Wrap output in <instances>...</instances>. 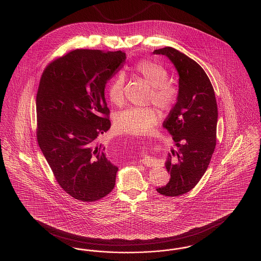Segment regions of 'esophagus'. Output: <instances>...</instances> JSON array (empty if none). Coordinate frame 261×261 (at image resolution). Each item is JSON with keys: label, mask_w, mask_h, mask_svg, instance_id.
<instances>
[{"label": "esophagus", "mask_w": 261, "mask_h": 261, "mask_svg": "<svg viewBox=\"0 0 261 261\" xmlns=\"http://www.w3.org/2000/svg\"><path fill=\"white\" fill-rule=\"evenodd\" d=\"M141 162L143 163V164H145L146 166H155V164L158 163V162H156V160L154 159V158H151V156H145L142 161H141Z\"/></svg>", "instance_id": "1"}]
</instances>
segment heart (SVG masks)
Listing matches in <instances>:
<instances>
[{"label": "heart", "instance_id": "obj_1", "mask_svg": "<svg viewBox=\"0 0 261 261\" xmlns=\"http://www.w3.org/2000/svg\"><path fill=\"white\" fill-rule=\"evenodd\" d=\"M131 74L140 78L150 86L149 99L162 112L173 109L179 97V89L170 81L167 69L158 62L141 60L131 69ZM125 78L122 74L115 75L107 88V94L112 103L122 105L124 100ZM160 115L150 107H129L118 112L114 118L117 130L140 135L148 132L158 122Z\"/></svg>", "mask_w": 261, "mask_h": 261}]
</instances>
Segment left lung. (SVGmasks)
Here are the masks:
<instances>
[{"label":"left lung","instance_id":"left-lung-1","mask_svg":"<svg viewBox=\"0 0 261 261\" xmlns=\"http://www.w3.org/2000/svg\"><path fill=\"white\" fill-rule=\"evenodd\" d=\"M167 57L179 74V97L162 126L178 150L171 149L165 167L170 180L156 191L178 197L190 192L205 173L216 145L217 103L211 80L198 62L171 47L153 50Z\"/></svg>","mask_w":261,"mask_h":261}]
</instances>
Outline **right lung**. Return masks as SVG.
<instances>
[{
    "mask_svg": "<svg viewBox=\"0 0 261 261\" xmlns=\"http://www.w3.org/2000/svg\"><path fill=\"white\" fill-rule=\"evenodd\" d=\"M125 60L121 50H71L50 62L40 80L39 147L60 186L82 201L100 199L115 185L118 167L97 140L111 128L106 84Z\"/></svg>",
    "mask_w": 261,
    "mask_h": 261,
    "instance_id": "add662e5",
    "label": "right lung"
}]
</instances>
